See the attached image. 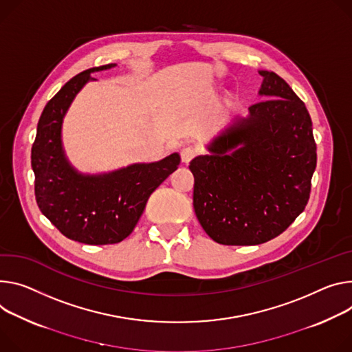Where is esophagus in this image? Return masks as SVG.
<instances>
[{"label": "esophagus", "mask_w": 352, "mask_h": 352, "mask_svg": "<svg viewBox=\"0 0 352 352\" xmlns=\"http://www.w3.org/2000/svg\"><path fill=\"white\" fill-rule=\"evenodd\" d=\"M197 153H198V150H197L194 146H186V147H184V148L181 150V160H182V163H189L190 160L195 158Z\"/></svg>", "instance_id": "1"}]
</instances>
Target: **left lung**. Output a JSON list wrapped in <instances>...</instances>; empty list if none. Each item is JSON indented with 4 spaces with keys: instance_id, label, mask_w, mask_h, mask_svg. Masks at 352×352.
Returning <instances> with one entry per match:
<instances>
[{
    "instance_id": "1",
    "label": "left lung",
    "mask_w": 352,
    "mask_h": 352,
    "mask_svg": "<svg viewBox=\"0 0 352 352\" xmlns=\"http://www.w3.org/2000/svg\"><path fill=\"white\" fill-rule=\"evenodd\" d=\"M250 116L225 127L209 155L189 164L194 209L208 236L225 245L270 241L305 210L317 163L313 126L305 102L272 72Z\"/></svg>"
}]
</instances>
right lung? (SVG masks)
Listing matches in <instances>:
<instances>
[{
    "instance_id": "add662e5",
    "label": "right lung",
    "mask_w": 352,
    "mask_h": 352,
    "mask_svg": "<svg viewBox=\"0 0 352 352\" xmlns=\"http://www.w3.org/2000/svg\"><path fill=\"white\" fill-rule=\"evenodd\" d=\"M113 66L88 69L54 95L41 115L30 155L41 212L63 236L91 245L115 244L129 236L150 195L181 162L174 153L162 162L104 175H81L70 167L61 148L63 118L77 92L91 80L89 73Z\"/></svg>"
}]
</instances>
